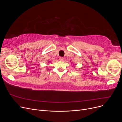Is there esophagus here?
I'll use <instances>...</instances> for the list:
<instances>
[{
	"mask_svg": "<svg viewBox=\"0 0 122 122\" xmlns=\"http://www.w3.org/2000/svg\"><path fill=\"white\" fill-rule=\"evenodd\" d=\"M59 60H60V61H62L64 60V58L62 57H60V59H59Z\"/></svg>",
	"mask_w": 122,
	"mask_h": 122,
	"instance_id": "obj_1",
	"label": "esophagus"
}]
</instances>
